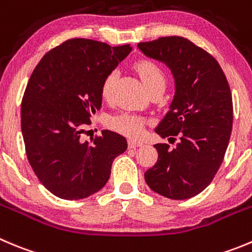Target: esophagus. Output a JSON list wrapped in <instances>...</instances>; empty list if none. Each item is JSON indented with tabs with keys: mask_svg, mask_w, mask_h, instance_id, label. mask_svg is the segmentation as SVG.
<instances>
[{
	"mask_svg": "<svg viewBox=\"0 0 252 252\" xmlns=\"http://www.w3.org/2000/svg\"><path fill=\"white\" fill-rule=\"evenodd\" d=\"M142 145H144V143H143L142 140L129 139V142H128V147L130 148V149H135V148H138V147H142Z\"/></svg>",
	"mask_w": 252,
	"mask_h": 252,
	"instance_id": "esophagus-1",
	"label": "esophagus"
}]
</instances>
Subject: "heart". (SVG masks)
<instances>
[{
  "instance_id": "b5f03b06",
  "label": "heart",
  "mask_w": 252,
  "mask_h": 252,
  "mask_svg": "<svg viewBox=\"0 0 252 252\" xmlns=\"http://www.w3.org/2000/svg\"><path fill=\"white\" fill-rule=\"evenodd\" d=\"M135 69H137L138 74L140 76L148 91H150L154 87H165V76H164L163 70L155 63L150 62V61H142V62L137 63ZM114 79L115 73H110V74L105 77L104 82H103L102 95L105 99L110 97ZM108 124H109L110 128H113L114 130L119 131L122 134H126L128 137H138V135L142 134L145 121L144 118H142L139 115L124 113V114L112 117L109 122H108Z\"/></svg>"
}]
</instances>
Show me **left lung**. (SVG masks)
I'll list each match as a JSON object with an SVG mask.
<instances>
[{"label":"left lung","instance_id":"obj_1","mask_svg":"<svg viewBox=\"0 0 252 252\" xmlns=\"http://www.w3.org/2000/svg\"><path fill=\"white\" fill-rule=\"evenodd\" d=\"M170 69L175 93L155 133L176 143L155 144L158 161L144 174L153 191L173 200L200 194L224 160L232 129V98L218 61L183 37L138 43Z\"/></svg>","mask_w":252,"mask_h":252}]
</instances>
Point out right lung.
Instances as JSON below:
<instances>
[{
	"instance_id": "1",
	"label": "right lung",
	"mask_w": 252,
	"mask_h": 252,
	"mask_svg": "<svg viewBox=\"0 0 252 252\" xmlns=\"http://www.w3.org/2000/svg\"><path fill=\"white\" fill-rule=\"evenodd\" d=\"M131 52L129 44L73 38L43 56L27 83L21 128L31 166L47 190L64 200L99 191L126 139L112 130L83 142L89 118L102 107L105 77Z\"/></svg>"
}]
</instances>
